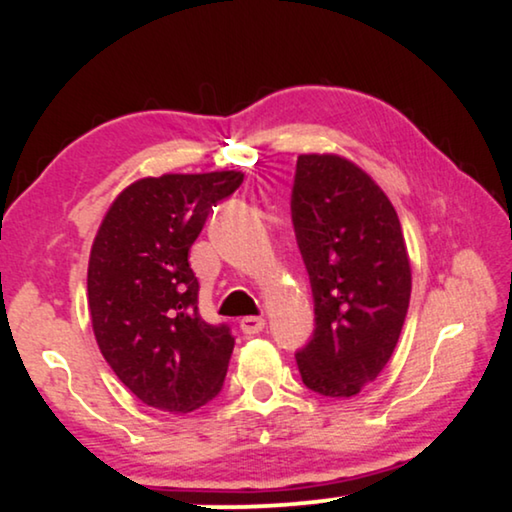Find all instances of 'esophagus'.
Here are the masks:
<instances>
[{"label": "esophagus", "mask_w": 512, "mask_h": 512, "mask_svg": "<svg viewBox=\"0 0 512 512\" xmlns=\"http://www.w3.org/2000/svg\"><path fill=\"white\" fill-rule=\"evenodd\" d=\"M240 328H242V333L256 335V333H261L263 328H265V319L263 317H244L240 321Z\"/></svg>", "instance_id": "esophagus-1"}]
</instances>
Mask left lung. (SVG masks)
<instances>
[{
    "mask_svg": "<svg viewBox=\"0 0 512 512\" xmlns=\"http://www.w3.org/2000/svg\"><path fill=\"white\" fill-rule=\"evenodd\" d=\"M291 219L314 298V333L296 352L305 387L349 398L394 354L412 272L401 221L359 165L333 153L296 163Z\"/></svg>",
    "mask_w": 512,
    "mask_h": 512,
    "instance_id": "obj_1",
    "label": "left lung"
}]
</instances>
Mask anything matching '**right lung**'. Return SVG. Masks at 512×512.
I'll return each instance as SVG.
<instances>
[{
  "label": "right lung",
  "mask_w": 512,
  "mask_h": 512,
  "mask_svg": "<svg viewBox=\"0 0 512 512\" xmlns=\"http://www.w3.org/2000/svg\"><path fill=\"white\" fill-rule=\"evenodd\" d=\"M242 172L163 174L130 184L111 202L88 261V310L111 370L139 401L184 415L219 394L235 338L198 312L188 263L216 202Z\"/></svg>",
  "instance_id": "obj_1"
}]
</instances>
